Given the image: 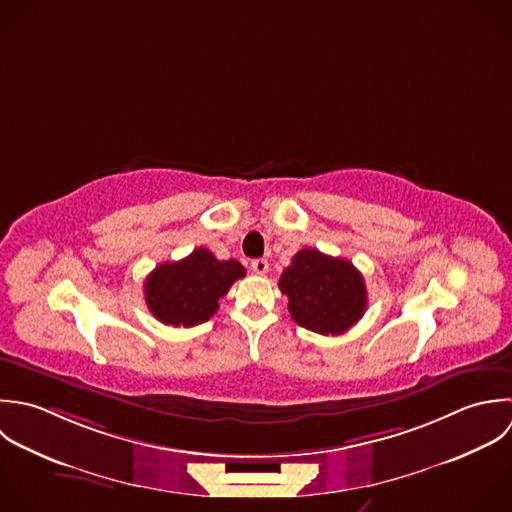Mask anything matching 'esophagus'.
<instances>
[{
  "label": "esophagus",
  "instance_id": "obj_1",
  "mask_svg": "<svg viewBox=\"0 0 512 512\" xmlns=\"http://www.w3.org/2000/svg\"><path fill=\"white\" fill-rule=\"evenodd\" d=\"M250 268H252V272H254V274H258V276H264V274L268 272V260H264V258L252 260Z\"/></svg>",
  "mask_w": 512,
  "mask_h": 512
}]
</instances>
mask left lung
I'll list each match as a JSON object with an SVG mask.
<instances>
[{"label":"left lung","mask_w":512,"mask_h":512,"mask_svg":"<svg viewBox=\"0 0 512 512\" xmlns=\"http://www.w3.org/2000/svg\"><path fill=\"white\" fill-rule=\"evenodd\" d=\"M292 320L322 336H340L357 324L367 308L361 272L343 258L304 248L280 276Z\"/></svg>","instance_id":"8db88e82"}]
</instances>
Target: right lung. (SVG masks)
Instances as JSON below:
<instances>
[{
  "label": "right lung",
  "instance_id": "add662e5",
  "mask_svg": "<svg viewBox=\"0 0 512 512\" xmlns=\"http://www.w3.org/2000/svg\"><path fill=\"white\" fill-rule=\"evenodd\" d=\"M244 276L246 270L238 260H218L210 250L196 248L186 258L159 264L149 274L145 300L159 322L192 328L208 322L218 310V300Z\"/></svg>",
  "mask_w": 512,
  "mask_h": 512
}]
</instances>
